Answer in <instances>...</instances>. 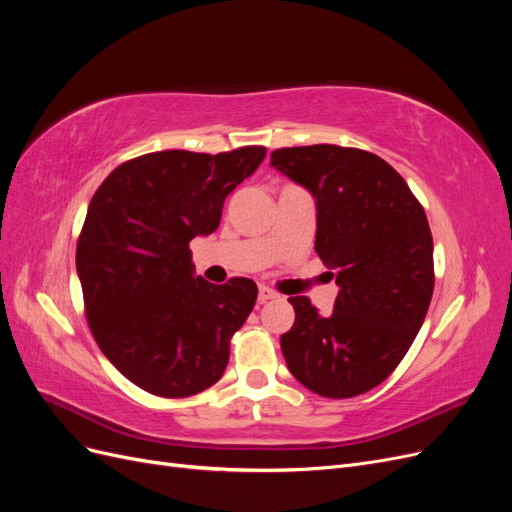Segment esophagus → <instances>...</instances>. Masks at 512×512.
Wrapping results in <instances>:
<instances>
[{
	"instance_id": "obj_1",
	"label": "esophagus",
	"mask_w": 512,
	"mask_h": 512,
	"mask_svg": "<svg viewBox=\"0 0 512 512\" xmlns=\"http://www.w3.org/2000/svg\"><path fill=\"white\" fill-rule=\"evenodd\" d=\"M275 297H277V292L271 290L269 286H260V288H258V301H260V303H267V301H271V299H275Z\"/></svg>"
}]
</instances>
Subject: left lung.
Segmentation results:
<instances>
[{
  "mask_svg": "<svg viewBox=\"0 0 512 512\" xmlns=\"http://www.w3.org/2000/svg\"><path fill=\"white\" fill-rule=\"evenodd\" d=\"M271 166L314 194L316 252L339 286L327 318L307 297L288 299L286 365L316 395H363L393 374L427 316L436 275L425 209L389 162L363 149L282 147Z\"/></svg>",
  "mask_w": 512,
  "mask_h": 512,
  "instance_id": "obj_1",
  "label": "left lung"
}]
</instances>
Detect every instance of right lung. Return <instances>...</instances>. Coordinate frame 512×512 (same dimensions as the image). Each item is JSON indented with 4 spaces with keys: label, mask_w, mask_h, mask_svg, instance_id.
Masks as SVG:
<instances>
[{
    "label": "right lung",
    "mask_w": 512,
    "mask_h": 512,
    "mask_svg": "<svg viewBox=\"0 0 512 512\" xmlns=\"http://www.w3.org/2000/svg\"><path fill=\"white\" fill-rule=\"evenodd\" d=\"M265 153H145L91 198L76 243L87 324L106 359L151 395L190 397L224 374L258 288L247 277L194 280L190 241L220 226L226 196Z\"/></svg>",
    "instance_id": "right-lung-1"
}]
</instances>
